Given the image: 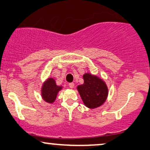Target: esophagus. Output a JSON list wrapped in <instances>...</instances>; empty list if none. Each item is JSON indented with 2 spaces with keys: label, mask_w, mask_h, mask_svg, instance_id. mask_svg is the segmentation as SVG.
<instances>
[{
  "label": "esophagus",
  "mask_w": 150,
  "mask_h": 150,
  "mask_svg": "<svg viewBox=\"0 0 150 150\" xmlns=\"http://www.w3.org/2000/svg\"><path fill=\"white\" fill-rule=\"evenodd\" d=\"M69 87L70 88H71V89H72V88H73L74 87V84L73 83H71L69 84Z\"/></svg>",
  "instance_id": "34e87169"
}]
</instances>
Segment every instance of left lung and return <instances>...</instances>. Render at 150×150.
<instances>
[{
  "label": "left lung",
  "mask_w": 150,
  "mask_h": 150,
  "mask_svg": "<svg viewBox=\"0 0 150 150\" xmlns=\"http://www.w3.org/2000/svg\"><path fill=\"white\" fill-rule=\"evenodd\" d=\"M83 78L84 83L77 86V90L85 106L91 109L101 106L106 101L108 95L106 82L89 72L85 73Z\"/></svg>",
  "instance_id": "left-lung-1"
}]
</instances>
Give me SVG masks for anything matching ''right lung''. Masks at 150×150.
I'll list each match as a JSON object with an SVG mask.
<instances>
[{
	"label": "right lung",
	"mask_w": 150,
	"mask_h": 150,
	"mask_svg": "<svg viewBox=\"0 0 150 150\" xmlns=\"http://www.w3.org/2000/svg\"><path fill=\"white\" fill-rule=\"evenodd\" d=\"M62 89V86H58L55 79L51 77L48 78L42 84L41 88V96L44 101L53 103L56 99L58 92Z\"/></svg>",
	"instance_id": "1"
}]
</instances>
